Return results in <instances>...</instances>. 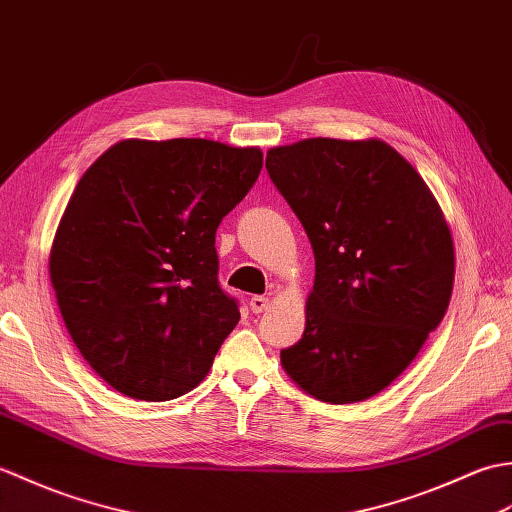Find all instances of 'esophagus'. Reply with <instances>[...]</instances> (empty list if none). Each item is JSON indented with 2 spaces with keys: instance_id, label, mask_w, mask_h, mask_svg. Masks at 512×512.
Masks as SVG:
<instances>
[{
  "instance_id": "34e87169",
  "label": "esophagus",
  "mask_w": 512,
  "mask_h": 512,
  "mask_svg": "<svg viewBox=\"0 0 512 512\" xmlns=\"http://www.w3.org/2000/svg\"><path fill=\"white\" fill-rule=\"evenodd\" d=\"M267 306H269V298H265V295H254V298H249V309L254 313H263Z\"/></svg>"
}]
</instances>
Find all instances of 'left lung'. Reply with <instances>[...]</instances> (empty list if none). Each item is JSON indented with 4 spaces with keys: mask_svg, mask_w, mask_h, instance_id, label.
Returning <instances> with one entry per match:
<instances>
[{
    "mask_svg": "<svg viewBox=\"0 0 512 512\" xmlns=\"http://www.w3.org/2000/svg\"><path fill=\"white\" fill-rule=\"evenodd\" d=\"M267 170L315 254L306 326L282 368L324 403H359L399 377L447 313L456 254L425 179L388 142L306 138Z\"/></svg>",
    "mask_w": 512,
    "mask_h": 512,
    "instance_id": "left-lung-1",
    "label": "left lung"
}]
</instances>
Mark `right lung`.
Returning <instances> with one entry per match:
<instances>
[{"instance_id": "obj_1", "label": "right lung", "mask_w": 512, "mask_h": 512, "mask_svg": "<svg viewBox=\"0 0 512 512\" xmlns=\"http://www.w3.org/2000/svg\"><path fill=\"white\" fill-rule=\"evenodd\" d=\"M260 168L258 146L131 138L85 170L50 280L67 333L113 390L170 401L206 379L241 320L219 287L214 234Z\"/></svg>"}]
</instances>
